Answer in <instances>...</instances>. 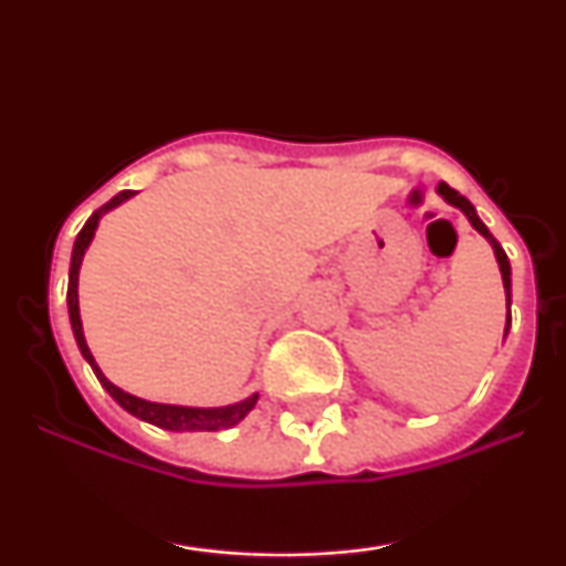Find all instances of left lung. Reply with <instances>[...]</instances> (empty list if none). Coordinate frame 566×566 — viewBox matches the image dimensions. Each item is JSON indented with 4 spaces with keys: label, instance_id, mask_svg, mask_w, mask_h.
<instances>
[{
    "label": "left lung",
    "instance_id": "obj_1",
    "mask_svg": "<svg viewBox=\"0 0 566 566\" xmlns=\"http://www.w3.org/2000/svg\"><path fill=\"white\" fill-rule=\"evenodd\" d=\"M437 193H439L441 199L447 201V205L458 207V210L463 212L465 218H469V223L473 226V229H476L479 233H482V237L486 239V242L492 244V250H495V258H497V265H500V274H503L505 305H509V316H505V333H503V337H505V335H509V327H511V263H509V255H505L503 247H500L497 239L492 237L490 229H486V226L482 223V218L476 216V210H473V205H471L469 199L463 197V193H458V191H454V188H450L447 184H439V186H437Z\"/></svg>",
    "mask_w": 566,
    "mask_h": 566
}]
</instances>
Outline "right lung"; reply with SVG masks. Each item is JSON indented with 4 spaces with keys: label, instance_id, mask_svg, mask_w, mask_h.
<instances>
[{
    "label": "right lung",
    "instance_id": "add662e5",
    "mask_svg": "<svg viewBox=\"0 0 566 566\" xmlns=\"http://www.w3.org/2000/svg\"><path fill=\"white\" fill-rule=\"evenodd\" d=\"M129 197H135V191H122L116 193L112 201L95 210L90 216L84 229L80 231L74 242V252H71V269H69V292H66V303H69V319H71V329H74L76 346H80L82 356L87 359V365L93 367L95 378L101 380V386L112 394V399L119 405L122 409H127L129 415H135L138 420H146V423L165 428V431H223V428H231L237 423H242L252 407H255L258 394L247 396V399L237 401V405H226V407H178V405H159V401H146L140 396H133L127 391H122L119 386H114L106 375L101 373V367L95 365V356L90 354L87 340H84V329H82V316H80V269L84 261V252H87L90 242H93L97 223L101 218L106 216L108 210L119 207L122 201H127Z\"/></svg>",
    "mask_w": 566,
    "mask_h": 566
}]
</instances>
